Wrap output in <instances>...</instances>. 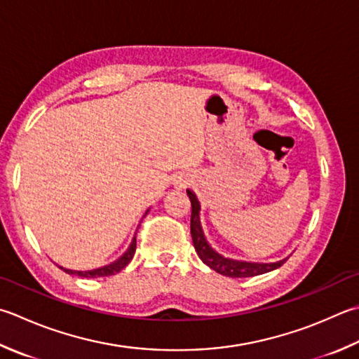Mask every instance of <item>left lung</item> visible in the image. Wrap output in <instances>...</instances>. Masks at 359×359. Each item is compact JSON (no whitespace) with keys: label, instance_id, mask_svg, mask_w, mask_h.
<instances>
[{"label":"left lung","instance_id":"8db88e82","mask_svg":"<svg viewBox=\"0 0 359 359\" xmlns=\"http://www.w3.org/2000/svg\"><path fill=\"white\" fill-rule=\"evenodd\" d=\"M187 194L191 202V238L194 249L198 252L199 258L205 263L208 268H212L217 273L231 278H243V277H255L262 276V273L271 272L282 266L287 258L280 259L276 263H250V262H240V259H231L222 257L221 254L212 248L205 240V235H203V230L201 226V203L196 198V194L191 189H187Z\"/></svg>","mask_w":359,"mask_h":359}]
</instances>
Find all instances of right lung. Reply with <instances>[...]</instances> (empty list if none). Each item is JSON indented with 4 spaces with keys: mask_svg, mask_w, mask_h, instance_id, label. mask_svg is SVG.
Segmentation results:
<instances>
[{
    "mask_svg": "<svg viewBox=\"0 0 359 359\" xmlns=\"http://www.w3.org/2000/svg\"><path fill=\"white\" fill-rule=\"evenodd\" d=\"M147 213V212H146ZM135 249H137V238L133 236V240L129 245V249L124 252V254L119 257L116 262L110 263L107 266H104V268H97L93 271H72V269H65L59 266L60 269L65 271L67 273H72V276H79V277H86V278H97V277H109V276H115L121 269H124L126 266L130 263V259L133 258V254H135Z\"/></svg>",
    "mask_w": 359,
    "mask_h": 359,
    "instance_id": "right-lung-1",
    "label": "right lung"
}]
</instances>
